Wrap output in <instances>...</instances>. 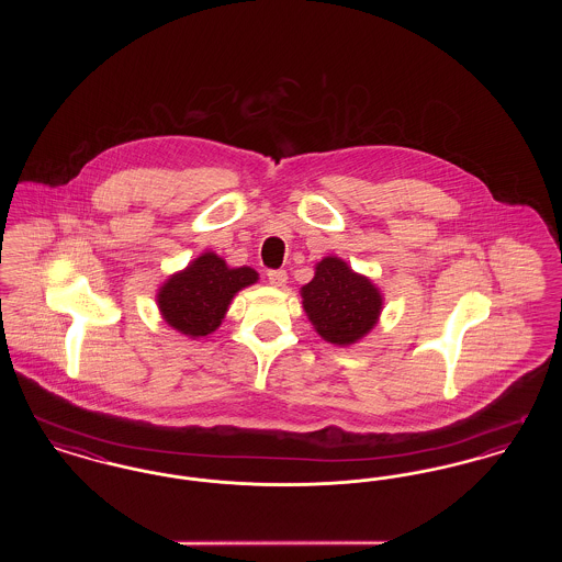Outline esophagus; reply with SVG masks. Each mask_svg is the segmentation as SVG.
I'll return each instance as SVG.
<instances>
[{
    "instance_id": "esophagus-1",
    "label": "esophagus",
    "mask_w": 562,
    "mask_h": 562,
    "mask_svg": "<svg viewBox=\"0 0 562 562\" xmlns=\"http://www.w3.org/2000/svg\"><path fill=\"white\" fill-rule=\"evenodd\" d=\"M268 280L271 286L280 289V286H284V284H286L289 276H286V271H284V269H271V271H268Z\"/></svg>"
}]
</instances>
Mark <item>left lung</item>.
Segmentation results:
<instances>
[{"instance_id":"8db88e82","label":"left lung","mask_w":562,"mask_h":562,"mask_svg":"<svg viewBox=\"0 0 562 562\" xmlns=\"http://www.w3.org/2000/svg\"><path fill=\"white\" fill-rule=\"evenodd\" d=\"M312 282L301 286V303L326 344L348 348L364 339L383 312V293L369 276L328 255L316 263Z\"/></svg>"}]
</instances>
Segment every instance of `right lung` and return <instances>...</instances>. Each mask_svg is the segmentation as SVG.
<instances>
[{
  "label": "right lung",
  "mask_w": 562,
  "mask_h": 562,
  "mask_svg": "<svg viewBox=\"0 0 562 562\" xmlns=\"http://www.w3.org/2000/svg\"><path fill=\"white\" fill-rule=\"evenodd\" d=\"M257 280L255 269L229 268L223 257L206 250L161 282L156 294L161 321L189 339L209 337L221 326L234 296Z\"/></svg>",
  "instance_id": "right-lung-1"
}]
</instances>
